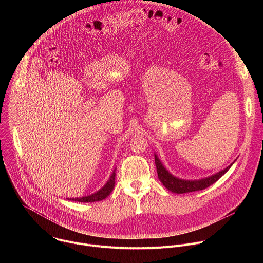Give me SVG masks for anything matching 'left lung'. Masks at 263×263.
<instances>
[{
	"label": "left lung",
	"instance_id": "8db88e82",
	"mask_svg": "<svg viewBox=\"0 0 263 263\" xmlns=\"http://www.w3.org/2000/svg\"><path fill=\"white\" fill-rule=\"evenodd\" d=\"M155 164L157 167L159 180L168 191H171L175 194H185V193H192V192L205 190L208 186H210L214 182H216L221 176L226 174L232 165L231 164L227 168H224L223 171H220L219 173H217L209 178H205V179L198 180V181H186V180H181V179H178V178L172 176L164 168V166L161 164L160 160L157 158L156 155H155Z\"/></svg>",
	"mask_w": 263,
	"mask_h": 263
}]
</instances>
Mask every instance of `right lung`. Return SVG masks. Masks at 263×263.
Masks as SVG:
<instances>
[{"label":"right lung","mask_w":263,"mask_h":263,"mask_svg":"<svg viewBox=\"0 0 263 263\" xmlns=\"http://www.w3.org/2000/svg\"><path fill=\"white\" fill-rule=\"evenodd\" d=\"M116 184V172H114V174L111 175L110 179L108 180V182L106 183V185L103 187L102 190H100L99 192H97L93 195L87 196V197H82V198H76V199H71L72 201H77V202H82V203H92V202H98L101 201L105 198H107L111 192L114 191V187Z\"/></svg>","instance_id":"1"}]
</instances>
